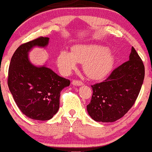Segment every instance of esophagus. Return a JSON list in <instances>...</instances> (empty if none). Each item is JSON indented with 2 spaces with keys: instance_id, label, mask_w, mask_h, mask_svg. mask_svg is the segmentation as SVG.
<instances>
[{
  "instance_id": "1",
  "label": "esophagus",
  "mask_w": 152,
  "mask_h": 152,
  "mask_svg": "<svg viewBox=\"0 0 152 152\" xmlns=\"http://www.w3.org/2000/svg\"><path fill=\"white\" fill-rule=\"evenodd\" d=\"M72 84L74 85V86H82V85H83V83H82L81 81H78V80H74V81H72Z\"/></svg>"
}]
</instances>
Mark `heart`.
<instances>
[{
  "mask_svg": "<svg viewBox=\"0 0 152 152\" xmlns=\"http://www.w3.org/2000/svg\"><path fill=\"white\" fill-rule=\"evenodd\" d=\"M77 62L83 64V70L90 78L100 80L106 77L115 64L114 53L107 46L100 44H78L71 53L61 50L57 57V65L63 74L74 70Z\"/></svg>",
  "mask_w": 152,
  "mask_h": 152,
  "instance_id": "1",
  "label": "heart"
}]
</instances>
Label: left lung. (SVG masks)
<instances>
[{
	"mask_svg": "<svg viewBox=\"0 0 152 152\" xmlns=\"http://www.w3.org/2000/svg\"><path fill=\"white\" fill-rule=\"evenodd\" d=\"M144 66L134 47L129 60L111 72L105 81L94 84L87 111L94 121L114 122L126 114L137 100L144 78Z\"/></svg>",
	"mask_w": 152,
	"mask_h": 152,
	"instance_id": "8db88e82",
	"label": "left lung"
}]
</instances>
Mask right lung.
<instances>
[{
	"instance_id": "obj_1",
	"label": "right lung",
	"mask_w": 152,
	"mask_h": 152,
	"mask_svg": "<svg viewBox=\"0 0 152 152\" xmlns=\"http://www.w3.org/2000/svg\"><path fill=\"white\" fill-rule=\"evenodd\" d=\"M48 41L49 38L39 37L20 45L8 69V88L15 104L27 117L38 121L49 120L58 112L61 91L70 85L46 65L35 66L29 60L33 48H45Z\"/></svg>"
}]
</instances>
